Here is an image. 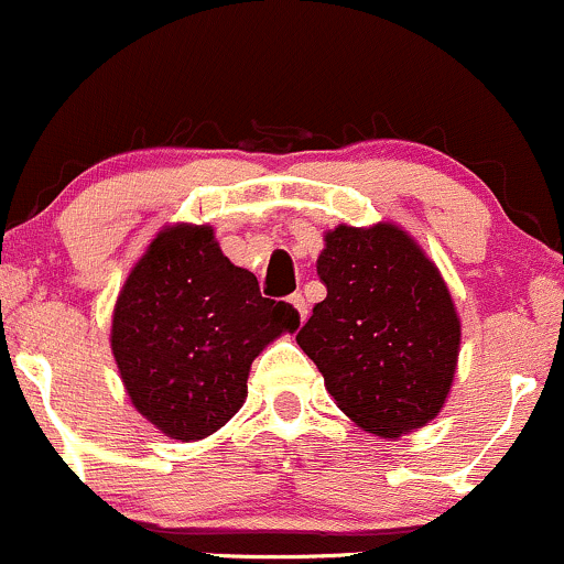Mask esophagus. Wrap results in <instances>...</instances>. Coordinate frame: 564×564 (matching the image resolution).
Here are the masks:
<instances>
[{
	"instance_id": "obj_1",
	"label": "esophagus",
	"mask_w": 564,
	"mask_h": 564,
	"mask_svg": "<svg viewBox=\"0 0 564 564\" xmlns=\"http://www.w3.org/2000/svg\"><path fill=\"white\" fill-rule=\"evenodd\" d=\"M288 301H290V304H293L295 312H299L301 323H304V319H306V314H308V306H306V299H304V295H301V293H293V295H290Z\"/></svg>"
}]
</instances>
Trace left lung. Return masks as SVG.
<instances>
[{"mask_svg": "<svg viewBox=\"0 0 564 564\" xmlns=\"http://www.w3.org/2000/svg\"><path fill=\"white\" fill-rule=\"evenodd\" d=\"M325 301L295 341L357 425L398 438L444 405L459 352L452 295L416 241L390 223L338 226L317 260Z\"/></svg>", "mask_w": 564, "mask_h": 564, "instance_id": "obj_1", "label": "left lung"}]
</instances>
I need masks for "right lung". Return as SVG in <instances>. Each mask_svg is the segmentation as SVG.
Instances as JSON below:
<instances>
[{
  "mask_svg": "<svg viewBox=\"0 0 564 564\" xmlns=\"http://www.w3.org/2000/svg\"><path fill=\"white\" fill-rule=\"evenodd\" d=\"M299 312L260 295L209 226L161 231L126 280L112 352L139 414L177 441L207 438L247 398L252 360Z\"/></svg>",
  "mask_w": 564,
  "mask_h": 564,
  "instance_id": "1",
  "label": "right lung"
}]
</instances>
